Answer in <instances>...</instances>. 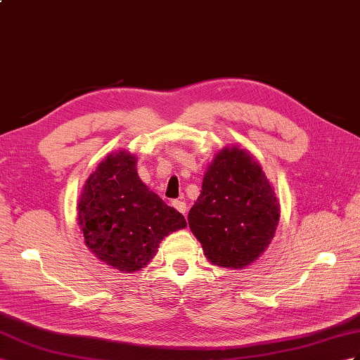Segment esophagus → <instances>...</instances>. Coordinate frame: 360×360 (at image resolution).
Returning <instances> with one entry per match:
<instances>
[{"mask_svg": "<svg viewBox=\"0 0 360 360\" xmlns=\"http://www.w3.org/2000/svg\"><path fill=\"white\" fill-rule=\"evenodd\" d=\"M172 205L176 208L179 213H182L184 216H186V211H187V205H186V202H182V200H173L172 202Z\"/></svg>", "mask_w": 360, "mask_h": 360, "instance_id": "obj_1", "label": "esophagus"}]
</instances>
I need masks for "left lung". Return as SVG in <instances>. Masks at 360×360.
Wrapping results in <instances>:
<instances>
[{
    "label": "left lung",
    "mask_w": 360,
    "mask_h": 360,
    "mask_svg": "<svg viewBox=\"0 0 360 360\" xmlns=\"http://www.w3.org/2000/svg\"><path fill=\"white\" fill-rule=\"evenodd\" d=\"M278 217V200L260 164L231 147L208 167L188 225L211 263L242 269L268 248Z\"/></svg>",
    "instance_id": "1"
}]
</instances>
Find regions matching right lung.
<instances>
[{"instance_id": "obj_1", "label": "right lung", "mask_w": 360, "mask_h": 360, "mask_svg": "<svg viewBox=\"0 0 360 360\" xmlns=\"http://www.w3.org/2000/svg\"><path fill=\"white\" fill-rule=\"evenodd\" d=\"M135 164L127 152L106 156L85 182L77 205L86 246L127 274L144 268L165 236L187 226L179 211L144 186Z\"/></svg>"}]
</instances>
